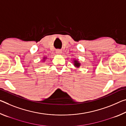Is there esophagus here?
I'll use <instances>...</instances> for the list:
<instances>
[{
    "label": "esophagus",
    "mask_w": 126,
    "mask_h": 126,
    "mask_svg": "<svg viewBox=\"0 0 126 126\" xmlns=\"http://www.w3.org/2000/svg\"><path fill=\"white\" fill-rule=\"evenodd\" d=\"M56 53H57V54H61L62 53V51L61 50L58 49L56 50Z\"/></svg>",
    "instance_id": "34e87169"
}]
</instances>
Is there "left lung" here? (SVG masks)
<instances>
[{
  "instance_id": "1",
  "label": "left lung",
  "mask_w": 126,
  "mask_h": 126,
  "mask_svg": "<svg viewBox=\"0 0 126 126\" xmlns=\"http://www.w3.org/2000/svg\"><path fill=\"white\" fill-rule=\"evenodd\" d=\"M73 65H75L76 67L77 68H79L80 67L81 65V63L79 62V61H78L77 60H76V59H73Z\"/></svg>"
}]
</instances>
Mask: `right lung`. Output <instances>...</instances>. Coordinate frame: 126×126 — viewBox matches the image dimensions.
<instances>
[{
	"instance_id": "obj_1",
	"label": "right lung",
	"mask_w": 126,
	"mask_h": 126,
	"mask_svg": "<svg viewBox=\"0 0 126 126\" xmlns=\"http://www.w3.org/2000/svg\"><path fill=\"white\" fill-rule=\"evenodd\" d=\"M47 57H44L43 58V62H45V59H47Z\"/></svg>"
}]
</instances>
